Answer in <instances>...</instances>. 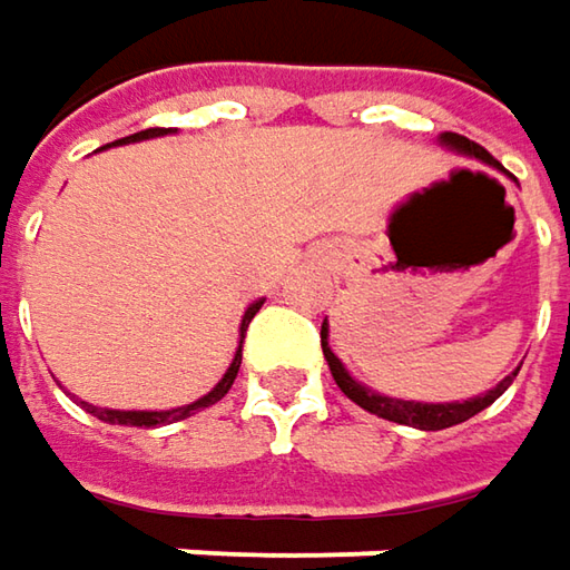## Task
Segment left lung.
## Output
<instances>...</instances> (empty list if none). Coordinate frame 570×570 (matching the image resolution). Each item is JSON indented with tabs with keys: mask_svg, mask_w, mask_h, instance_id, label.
Here are the masks:
<instances>
[{
	"mask_svg": "<svg viewBox=\"0 0 570 570\" xmlns=\"http://www.w3.org/2000/svg\"><path fill=\"white\" fill-rule=\"evenodd\" d=\"M440 144L445 147H452V150H459V154H469V157L484 159V163H491V166H498V159L491 157L481 144H474L469 137H462V134H442ZM330 330L327 324L321 327V346H324V358H327L330 365V375H333V382L340 384V391L358 404L362 411L375 413V416H384V420H394V423H404V426H416V430H445V426H455V423H465L471 420L474 413H481L484 407H491L494 401H498L500 394L510 387V382L517 379V372L513 375H507L498 387H491L484 397H469V401H462V404H420V401H401V397H384L379 391H372V387H365V384H358L346 368H343V362L336 358V353L330 350L327 343Z\"/></svg>",
	"mask_w": 570,
	"mask_h": 570,
	"instance_id": "left-lung-1",
	"label": "left lung"
}]
</instances>
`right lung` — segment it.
Wrapping results in <instances>:
<instances>
[{
	"label": "right lung",
	"instance_id": "1",
	"mask_svg": "<svg viewBox=\"0 0 570 570\" xmlns=\"http://www.w3.org/2000/svg\"><path fill=\"white\" fill-rule=\"evenodd\" d=\"M169 130L173 128H147V130H140V134H130V137L118 140V144L147 140V137H159V134H169ZM259 307H263V301H253V304L246 307V314H243V321H240V343H243V336H246L249 321L256 317V311H259ZM240 358L243 353L237 350V356H234V362H230V368L224 372V379L214 384L205 397L191 401V404H186V407H176V411H108V407H96V404H86V401H79V404L92 413V416H99V420H105V423H118V426H163V423H176V420H186V416H191L195 411H205V407L217 404V401L230 391L234 379H237V372H240Z\"/></svg>",
	"mask_w": 570,
	"mask_h": 570
}]
</instances>
